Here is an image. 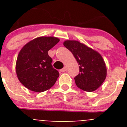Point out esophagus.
<instances>
[{"label":"esophagus","instance_id":"1","mask_svg":"<svg viewBox=\"0 0 127 127\" xmlns=\"http://www.w3.org/2000/svg\"><path fill=\"white\" fill-rule=\"evenodd\" d=\"M66 70H67V68H66V67H64L63 68L61 69L60 70V71H61V72H64L65 71H66Z\"/></svg>","mask_w":127,"mask_h":127}]
</instances>
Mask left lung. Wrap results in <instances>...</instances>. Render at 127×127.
Returning <instances> with one entry per match:
<instances>
[{
    "label": "left lung",
    "mask_w": 127,
    "mask_h": 127,
    "mask_svg": "<svg viewBox=\"0 0 127 127\" xmlns=\"http://www.w3.org/2000/svg\"><path fill=\"white\" fill-rule=\"evenodd\" d=\"M63 45L71 52L80 66V73L74 78L77 86L88 92L98 89L107 75L106 64L102 56L77 40H67Z\"/></svg>",
    "instance_id": "8db88e82"
}]
</instances>
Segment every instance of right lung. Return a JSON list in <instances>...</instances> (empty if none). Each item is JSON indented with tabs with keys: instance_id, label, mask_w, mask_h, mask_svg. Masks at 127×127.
Masks as SVG:
<instances>
[{
	"instance_id": "add662e5",
	"label": "right lung",
	"mask_w": 127,
	"mask_h": 127,
	"mask_svg": "<svg viewBox=\"0 0 127 127\" xmlns=\"http://www.w3.org/2000/svg\"><path fill=\"white\" fill-rule=\"evenodd\" d=\"M59 41L55 37H39L21 48L16 60V72L20 82L28 89L40 93L55 84L60 74L52 66L48 52Z\"/></svg>"
}]
</instances>
